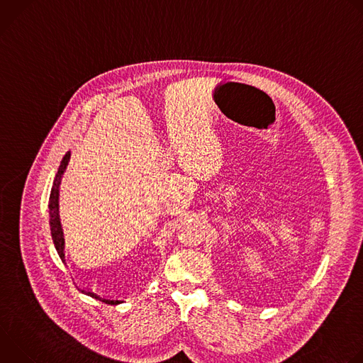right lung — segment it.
<instances>
[{
	"mask_svg": "<svg viewBox=\"0 0 363 363\" xmlns=\"http://www.w3.org/2000/svg\"><path fill=\"white\" fill-rule=\"evenodd\" d=\"M69 160H70V152H67L62 162H60V167L57 169V174H56V178H55V182H53V188H51V192H50V199H48V214H50V230H51V238H53V242H55V247L62 258V262H65V238H63V230H62V224H60V216H59V186H60V182H62V175L65 174L66 171V167L69 165ZM82 293H86L87 296L90 297H94L103 303L106 304H118L121 303V300H115V298H103L89 290H82Z\"/></svg>",
	"mask_w": 363,
	"mask_h": 363,
	"instance_id": "right-lung-1",
	"label": "right lung"
}]
</instances>
